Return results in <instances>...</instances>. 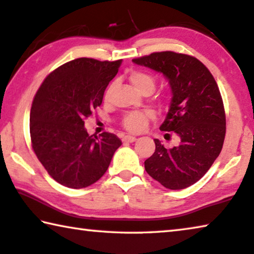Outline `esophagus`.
Listing matches in <instances>:
<instances>
[{"instance_id":"1","label":"esophagus","mask_w":254,"mask_h":254,"mask_svg":"<svg viewBox=\"0 0 254 254\" xmlns=\"http://www.w3.org/2000/svg\"><path fill=\"white\" fill-rule=\"evenodd\" d=\"M135 140H136V137H134V136H130V135H126L123 137L124 143H134Z\"/></svg>"}]
</instances>
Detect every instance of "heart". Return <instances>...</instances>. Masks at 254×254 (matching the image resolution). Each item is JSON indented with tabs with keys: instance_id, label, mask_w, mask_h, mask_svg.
<instances>
[{
	"instance_id": "1",
	"label": "heart",
	"mask_w": 254,
	"mask_h": 254,
	"mask_svg": "<svg viewBox=\"0 0 254 254\" xmlns=\"http://www.w3.org/2000/svg\"><path fill=\"white\" fill-rule=\"evenodd\" d=\"M129 80L134 85L135 88L139 91L142 94H151L155 88V79L150 73L144 71H132L129 73ZM115 87V84L112 83L109 85V87L105 91V99H109L112 89ZM153 118V115L151 112H129L124 117L123 125L127 130L131 132H138L143 130L146 127L149 120Z\"/></svg>"
}]
</instances>
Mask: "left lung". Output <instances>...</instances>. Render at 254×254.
<instances>
[{
    "instance_id": "obj_1",
    "label": "left lung",
    "mask_w": 254,
    "mask_h": 254,
    "mask_svg": "<svg viewBox=\"0 0 254 254\" xmlns=\"http://www.w3.org/2000/svg\"><path fill=\"white\" fill-rule=\"evenodd\" d=\"M168 80L171 101L160 130L176 136L166 149L154 139L155 151L145 160L146 173L169 190H183L204 176L218 158L226 134L224 103L211 72L201 61L170 51L132 60Z\"/></svg>"
}]
</instances>
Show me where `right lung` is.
<instances>
[{
  "instance_id": "add662e5",
  "label": "right lung",
  "mask_w": 254,
  "mask_h": 254,
  "mask_svg": "<svg viewBox=\"0 0 254 254\" xmlns=\"http://www.w3.org/2000/svg\"><path fill=\"white\" fill-rule=\"evenodd\" d=\"M122 62L88 58L67 62L45 78L34 97L29 118L33 149L61 185L84 189L94 184L122 145L110 132L88 135L84 122L102 103Z\"/></svg>"
}]
</instances>
